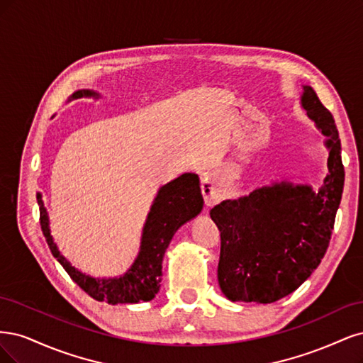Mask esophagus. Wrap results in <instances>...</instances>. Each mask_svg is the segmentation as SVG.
<instances>
[{
    "label": "esophagus",
    "mask_w": 363,
    "mask_h": 363,
    "mask_svg": "<svg viewBox=\"0 0 363 363\" xmlns=\"http://www.w3.org/2000/svg\"><path fill=\"white\" fill-rule=\"evenodd\" d=\"M202 193H203V196H205V203L208 205V206H211V205H214L216 203V190L213 189V184H209V182H206V179H203L202 181Z\"/></svg>",
    "instance_id": "1"
}]
</instances>
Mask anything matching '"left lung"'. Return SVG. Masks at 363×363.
Wrapping results in <instances>:
<instances>
[{
	"instance_id": "1",
	"label": "left lung",
	"mask_w": 363,
	"mask_h": 363,
	"mask_svg": "<svg viewBox=\"0 0 363 363\" xmlns=\"http://www.w3.org/2000/svg\"><path fill=\"white\" fill-rule=\"evenodd\" d=\"M301 105L329 137V174L318 193L288 182L255 190L211 209L220 230L218 285L230 301L273 303L296 291L329 247L344 189L341 140L332 113L312 87Z\"/></svg>"
}]
</instances>
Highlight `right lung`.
<instances>
[{
	"label": "right lung",
	"mask_w": 363,
	"mask_h": 363,
	"mask_svg": "<svg viewBox=\"0 0 363 363\" xmlns=\"http://www.w3.org/2000/svg\"><path fill=\"white\" fill-rule=\"evenodd\" d=\"M84 95L96 96V93L89 90L77 91L74 93V98H81ZM38 203L42 232L54 258H57L74 282L87 292L91 298L110 303V305H118V303L147 301L155 297L162 276V258H164L170 240L185 221L201 213L203 199L201 186H199V178L194 173H184L179 178L161 186L147 216L142 245H140V253L134 265L119 279L102 280L83 274L63 258L50 233L48 216H46L40 194L38 196Z\"/></svg>",
	"instance_id": "right-lung-1"
}]
</instances>
